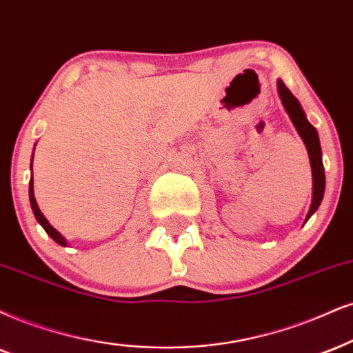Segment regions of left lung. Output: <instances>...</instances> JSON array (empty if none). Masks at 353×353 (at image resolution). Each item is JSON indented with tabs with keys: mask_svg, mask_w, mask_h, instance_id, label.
Returning a JSON list of instances; mask_svg holds the SVG:
<instances>
[{
	"mask_svg": "<svg viewBox=\"0 0 353 353\" xmlns=\"http://www.w3.org/2000/svg\"><path fill=\"white\" fill-rule=\"evenodd\" d=\"M278 94H280L283 106H285L286 112H288L291 121H293L294 128L301 136L303 142L306 143L307 154H310V162L312 168V203L307 212L306 221L314 214L317 208H319L321 201H323L324 190H325V173H324V165H323V152H321V143L319 136H317V130L310 121L306 119L301 104L296 98L293 97V93L286 88V85L281 80H278Z\"/></svg>",
	"mask_w": 353,
	"mask_h": 353,
	"instance_id": "8db88e82",
	"label": "left lung"
}]
</instances>
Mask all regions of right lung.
Wrapping results in <instances>:
<instances>
[{
    "instance_id": "add662e5",
    "label": "right lung",
    "mask_w": 353,
    "mask_h": 353,
    "mask_svg": "<svg viewBox=\"0 0 353 353\" xmlns=\"http://www.w3.org/2000/svg\"><path fill=\"white\" fill-rule=\"evenodd\" d=\"M29 201H30V208H32V212H34V216H36V219H37V223L42 225L43 228V230H46L47 234H49V236L54 239V241L57 242V243H60V245H67V241H65V237L62 236V234H59L57 232V230L52 228V225L49 224V221L46 219V216L42 214L41 212V210H39V206H37V203H36V198H34V188H32V178H30V181H29Z\"/></svg>"
}]
</instances>
